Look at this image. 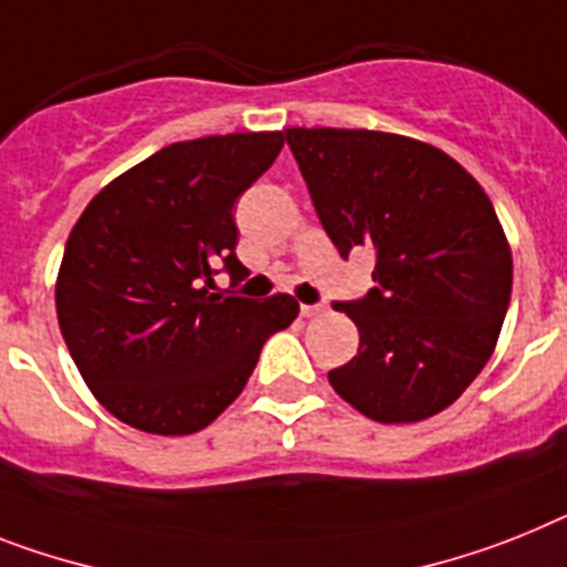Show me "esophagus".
<instances>
[{"label": "esophagus", "instance_id": "esophagus-1", "mask_svg": "<svg viewBox=\"0 0 567 567\" xmlns=\"http://www.w3.org/2000/svg\"><path fill=\"white\" fill-rule=\"evenodd\" d=\"M322 311H326V306H299V313H302V317H320Z\"/></svg>", "mask_w": 567, "mask_h": 567}]
</instances>
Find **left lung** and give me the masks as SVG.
Masks as SVG:
<instances>
[{"instance_id": "1", "label": "left lung", "mask_w": 567, "mask_h": 567, "mask_svg": "<svg viewBox=\"0 0 567 567\" xmlns=\"http://www.w3.org/2000/svg\"><path fill=\"white\" fill-rule=\"evenodd\" d=\"M285 141L337 250H378V288L334 306L360 349L331 386L378 423L444 412L487 365L511 306V241L487 193L415 137L293 126Z\"/></svg>"}]
</instances>
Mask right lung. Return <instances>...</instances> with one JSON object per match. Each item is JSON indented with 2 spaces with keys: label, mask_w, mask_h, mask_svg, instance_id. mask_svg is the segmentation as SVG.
<instances>
[{
  "label": "right lung",
  "mask_w": 567,
  "mask_h": 567,
  "mask_svg": "<svg viewBox=\"0 0 567 567\" xmlns=\"http://www.w3.org/2000/svg\"><path fill=\"white\" fill-rule=\"evenodd\" d=\"M282 132L169 144L94 195L71 227L56 274V320L85 386L117 421L150 435H193L245 389L270 334L299 302L216 297L233 282V204L276 161Z\"/></svg>",
  "instance_id": "1"
}]
</instances>
